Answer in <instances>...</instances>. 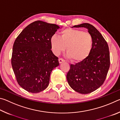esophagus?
I'll use <instances>...</instances> for the list:
<instances>
[{
  "label": "esophagus",
  "mask_w": 120,
  "mask_h": 120,
  "mask_svg": "<svg viewBox=\"0 0 120 120\" xmlns=\"http://www.w3.org/2000/svg\"><path fill=\"white\" fill-rule=\"evenodd\" d=\"M64 61H65V60L64 59H62V58L59 59V62L60 64H61L62 62H64Z\"/></svg>",
  "instance_id": "1"
}]
</instances>
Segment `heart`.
<instances>
[{
	"label": "heart",
	"instance_id": "obj_1",
	"mask_svg": "<svg viewBox=\"0 0 120 120\" xmlns=\"http://www.w3.org/2000/svg\"><path fill=\"white\" fill-rule=\"evenodd\" d=\"M93 43L89 33L70 28L61 32L60 36L53 35L50 38L52 50L56 55H59L67 47V56L75 62L82 61L88 57L93 49Z\"/></svg>",
	"mask_w": 120,
	"mask_h": 120
}]
</instances>
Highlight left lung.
<instances>
[{
  "mask_svg": "<svg viewBox=\"0 0 120 120\" xmlns=\"http://www.w3.org/2000/svg\"><path fill=\"white\" fill-rule=\"evenodd\" d=\"M72 27H84L93 38V47L85 60L71 64L67 75L69 86L80 94H89L96 90L104 83L110 65L109 46L102 35L89 23L75 25Z\"/></svg>",
  "mask_w": 120,
  "mask_h": 120,
  "instance_id": "8db88e82",
  "label": "left lung"
}]
</instances>
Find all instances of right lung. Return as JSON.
<instances>
[{"label":"right lung","instance_id":"right-lung-1","mask_svg":"<svg viewBox=\"0 0 120 120\" xmlns=\"http://www.w3.org/2000/svg\"><path fill=\"white\" fill-rule=\"evenodd\" d=\"M59 28L56 24L34 22L14 42L12 68L18 84L28 92L37 93L45 89L52 70L59 66L50 44L51 38Z\"/></svg>","mask_w":120,"mask_h":120}]
</instances>
